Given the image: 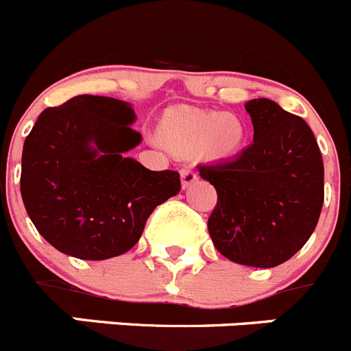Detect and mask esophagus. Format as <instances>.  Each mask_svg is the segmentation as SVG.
Returning a JSON list of instances; mask_svg holds the SVG:
<instances>
[{
  "instance_id": "1",
  "label": "esophagus",
  "mask_w": 351,
  "mask_h": 351,
  "mask_svg": "<svg viewBox=\"0 0 351 351\" xmlns=\"http://www.w3.org/2000/svg\"><path fill=\"white\" fill-rule=\"evenodd\" d=\"M181 181H182V188H189V186L195 184L196 181H198V173L195 172L193 169H189V167H184V169H181Z\"/></svg>"
}]
</instances>
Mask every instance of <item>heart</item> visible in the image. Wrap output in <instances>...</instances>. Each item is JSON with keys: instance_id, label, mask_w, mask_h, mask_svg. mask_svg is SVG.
Segmentation results:
<instances>
[{"instance_id": "1", "label": "heart", "mask_w": 351, "mask_h": 351, "mask_svg": "<svg viewBox=\"0 0 351 351\" xmlns=\"http://www.w3.org/2000/svg\"><path fill=\"white\" fill-rule=\"evenodd\" d=\"M163 138L173 148L188 152L202 146L212 158H226L238 152L245 141V125L232 113L195 112L179 108L165 117Z\"/></svg>"}]
</instances>
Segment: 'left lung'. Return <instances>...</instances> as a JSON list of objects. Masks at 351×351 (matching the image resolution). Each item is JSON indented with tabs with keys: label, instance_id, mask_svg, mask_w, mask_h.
<instances>
[{
	"label": "left lung",
	"instance_id": "1",
	"mask_svg": "<svg viewBox=\"0 0 351 351\" xmlns=\"http://www.w3.org/2000/svg\"><path fill=\"white\" fill-rule=\"evenodd\" d=\"M253 143L232 158L199 165L217 189L208 232L226 258L281 265L312 236L324 203V163L312 129L272 99H250Z\"/></svg>",
	"mask_w": 351,
	"mask_h": 351
}]
</instances>
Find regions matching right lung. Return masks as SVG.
Instances as JSON below:
<instances>
[{"label":"right lung","mask_w":351,"mask_h":351,"mask_svg":"<svg viewBox=\"0 0 351 351\" xmlns=\"http://www.w3.org/2000/svg\"><path fill=\"white\" fill-rule=\"evenodd\" d=\"M131 103L81 95L46 108L23 143L20 193L39 234L65 255L106 260L139 241L153 210L181 191L128 152L143 141Z\"/></svg>","instance_id":"1"}]
</instances>
